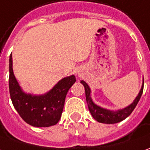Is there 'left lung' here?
Wrapping results in <instances>:
<instances>
[{
  "instance_id": "8db88e82",
  "label": "left lung",
  "mask_w": 150,
  "mask_h": 150,
  "mask_svg": "<svg viewBox=\"0 0 150 150\" xmlns=\"http://www.w3.org/2000/svg\"><path fill=\"white\" fill-rule=\"evenodd\" d=\"M80 83H82L85 89V97H86V102L88 104V108L90 113L93 116V117L94 118L96 121L101 123H105V124H115L125 120L127 117H129L131 113L133 112V110L135 109L136 105L138 103V102L140 99V97L143 93L144 88V82L142 84L141 89L139 91L138 96L135 98L134 102L129 105L128 107H126L123 109L117 110V111H110V110L103 108L99 106L96 105L93 102L91 98V90L88 87V85L85 83L83 80H81Z\"/></svg>"
}]
</instances>
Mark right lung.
Masks as SVG:
<instances>
[{
  "label": "right lung",
  "mask_w": 150,
  "mask_h": 150,
  "mask_svg": "<svg viewBox=\"0 0 150 150\" xmlns=\"http://www.w3.org/2000/svg\"><path fill=\"white\" fill-rule=\"evenodd\" d=\"M12 55L10 56L9 89L12 103L24 122L36 127L56 125L62 117L67 92L76 79L75 75L63 78L43 95L25 93L13 72Z\"/></svg>",
  "instance_id": "add662e5"
}]
</instances>
